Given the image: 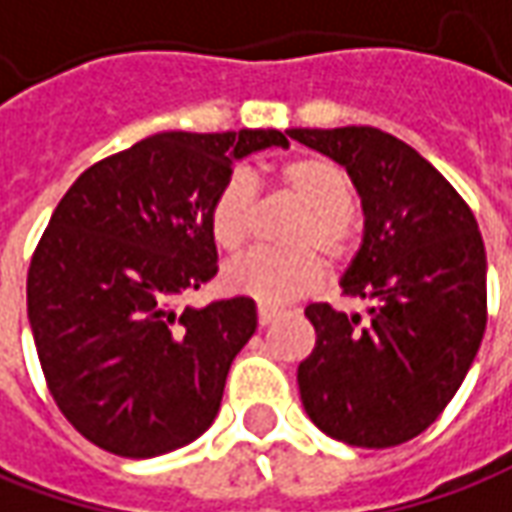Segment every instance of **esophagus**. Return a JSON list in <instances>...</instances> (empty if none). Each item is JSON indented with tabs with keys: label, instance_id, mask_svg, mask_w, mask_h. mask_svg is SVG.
<instances>
[{
	"label": "esophagus",
	"instance_id": "1",
	"mask_svg": "<svg viewBox=\"0 0 512 512\" xmlns=\"http://www.w3.org/2000/svg\"><path fill=\"white\" fill-rule=\"evenodd\" d=\"M280 314H283V311H280V308H274V305H257V322H260L263 328L271 325V322H274Z\"/></svg>",
	"mask_w": 512,
	"mask_h": 512
}]
</instances>
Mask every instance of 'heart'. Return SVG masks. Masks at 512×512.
Instances as JSON below:
<instances>
[{"label":"heart","mask_w":512,"mask_h":512,"mask_svg":"<svg viewBox=\"0 0 512 512\" xmlns=\"http://www.w3.org/2000/svg\"><path fill=\"white\" fill-rule=\"evenodd\" d=\"M277 184L300 215L283 232L288 249H257L232 260L224 283L260 302H285L314 291L322 280V260L342 266L356 252L358 221L353 215L356 187L350 173L328 156H297L277 170ZM260 218V184L255 173H229L210 207V229L224 252H241L252 241Z\"/></svg>","instance_id":"obj_1"}]
</instances>
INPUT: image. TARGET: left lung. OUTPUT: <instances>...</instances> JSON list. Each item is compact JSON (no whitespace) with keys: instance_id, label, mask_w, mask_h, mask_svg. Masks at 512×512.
<instances>
[{"instance_id":"left-lung-1","label":"left lung","mask_w":512,"mask_h":512,"mask_svg":"<svg viewBox=\"0 0 512 512\" xmlns=\"http://www.w3.org/2000/svg\"><path fill=\"white\" fill-rule=\"evenodd\" d=\"M347 168L364 243L342 277L367 319L311 302L316 347L297 370L308 417L333 440L392 448L443 415L488 325V263L471 207L412 145L370 125L291 128Z\"/></svg>"}]
</instances>
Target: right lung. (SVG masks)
Listing matches in <instances>:
<instances>
[{
  "mask_svg": "<svg viewBox=\"0 0 512 512\" xmlns=\"http://www.w3.org/2000/svg\"><path fill=\"white\" fill-rule=\"evenodd\" d=\"M271 145L288 139L154 134L83 170L52 212L27 271V316L50 395L97 448L145 460L212 426L255 302L182 300L218 274V187L235 159Z\"/></svg>",
  "mask_w": 512,
  "mask_h": 512,
  "instance_id": "right-lung-1",
  "label": "right lung"
}]
</instances>
